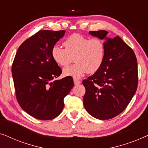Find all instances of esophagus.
I'll return each mask as SVG.
<instances>
[{"instance_id": "1", "label": "esophagus", "mask_w": 148, "mask_h": 148, "mask_svg": "<svg viewBox=\"0 0 148 148\" xmlns=\"http://www.w3.org/2000/svg\"><path fill=\"white\" fill-rule=\"evenodd\" d=\"M73 81H74V84H75V85H79V84H81V81L77 79L74 78V79H73Z\"/></svg>"}]
</instances>
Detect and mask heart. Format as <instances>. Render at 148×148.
Masks as SVG:
<instances>
[{
	"mask_svg": "<svg viewBox=\"0 0 148 148\" xmlns=\"http://www.w3.org/2000/svg\"><path fill=\"white\" fill-rule=\"evenodd\" d=\"M64 49L58 46L52 48L51 55L58 65L66 66L73 60L76 62L63 69L64 76L79 78L88 72L98 71L104 62L106 46L102 40L90 38L79 34L69 36L63 42Z\"/></svg>",
	"mask_w": 148,
	"mask_h": 148,
	"instance_id": "1",
	"label": "heart"
}]
</instances>
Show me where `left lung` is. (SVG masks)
<instances>
[{
  "label": "left lung",
  "instance_id": "left-lung-1",
  "mask_svg": "<svg viewBox=\"0 0 148 148\" xmlns=\"http://www.w3.org/2000/svg\"><path fill=\"white\" fill-rule=\"evenodd\" d=\"M90 35L105 40L106 55L102 66L88 79L84 105L89 114L100 120H108L121 114L128 106L137 88L138 71L133 50L119 37H107L105 30Z\"/></svg>",
  "mask_w": 148,
  "mask_h": 148
}]
</instances>
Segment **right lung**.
<instances>
[{
	"label": "right lung",
	"mask_w": 148,
	"mask_h": 148,
	"mask_svg": "<svg viewBox=\"0 0 148 148\" xmlns=\"http://www.w3.org/2000/svg\"><path fill=\"white\" fill-rule=\"evenodd\" d=\"M64 30H40L18 48L12 73L16 98L23 110L40 120H51L64 108V98L74 86L71 77L54 80L61 74L54 61L52 48Z\"/></svg>",
	"instance_id": "obj_1"
}]
</instances>
